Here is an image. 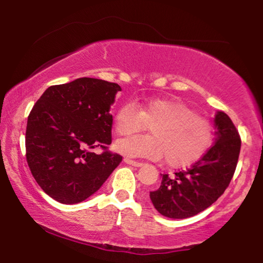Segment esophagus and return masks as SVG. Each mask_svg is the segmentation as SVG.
Wrapping results in <instances>:
<instances>
[{"instance_id":"34e87169","label":"esophagus","mask_w":263,"mask_h":263,"mask_svg":"<svg viewBox=\"0 0 263 263\" xmlns=\"http://www.w3.org/2000/svg\"><path fill=\"white\" fill-rule=\"evenodd\" d=\"M124 163H127L129 165H133V166H142V165H143L141 161H136V160L129 159V158H124Z\"/></svg>"}]
</instances>
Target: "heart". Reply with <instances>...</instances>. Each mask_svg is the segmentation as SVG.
I'll return each mask as SVG.
<instances>
[{
    "label": "heart",
    "instance_id": "obj_1",
    "mask_svg": "<svg viewBox=\"0 0 263 263\" xmlns=\"http://www.w3.org/2000/svg\"><path fill=\"white\" fill-rule=\"evenodd\" d=\"M151 127L152 135L130 136L115 142L124 156L160 160L170 167L192 164L210 148L213 141L211 121L176 99L154 98L120 106L114 117L117 135L127 136Z\"/></svg>",
    "mask_w": 263,
    "mask_h": 263
}]
</instances>
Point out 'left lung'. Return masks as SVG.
<instances>
[{"instance_id":"obj_1","label":"left lung","mask_w":263,"mask_h":263,"mask_svg":"<svg viewBox=\"0 0 263 263\" xmlns=\"http://www.w3.org/2000/svg\"><path fill=\"white\" fill-rule=\"evenodd\" d=\"M215 143L185 170L161 176V184L149 192L153 206L161 215L184 219L214 203L228 188L236 171L240 136L228 115H215Z\"/></svg>"}]
</instances>
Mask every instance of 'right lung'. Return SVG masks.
<instances>
[{"label":"right lung","mask_w":263,"mask_h":263,"mask_svg":"<svg viewBox=\"0 0 263 263\" xmlns=\"http://www.w3.org/2000/svg\"><path fill=\"white\" fill-rule=\"evenodd\" d=\"M121 87L80 78L46 89L27 118L26 160L38 185L61 203L95 194L122 161L109 151L111 105ZM100 148L102 154L93 149Z\"/></svg>","instance_id":"1"}]
</instances>
